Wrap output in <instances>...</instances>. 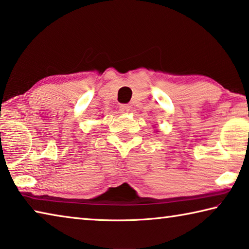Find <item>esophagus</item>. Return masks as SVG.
<instances>
[{"instance_id": "1", "label": "esophagus", "mask_w": 249, "mask_h": 249, "mask_svg": "<svg viewBox=\"0 0 249 249\" xmlns=\"http://www.w3.org/2000/svg\"><path fill=\"white\" fill-rule=\"evenodd\" d=\"M120 111L121 112H129L130 111V106L128 105H121L120 106Z\"/></svg>"}]
</instances>
